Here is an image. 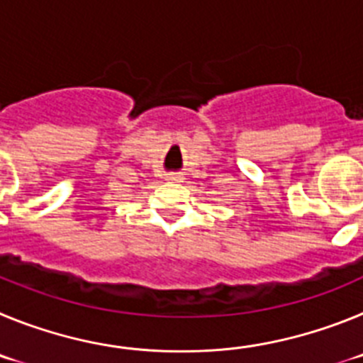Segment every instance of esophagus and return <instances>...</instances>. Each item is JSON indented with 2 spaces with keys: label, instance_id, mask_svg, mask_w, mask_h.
<instances>
[{
  "label": "esophagus",
  "instance_id": "34e87169",
  "mask_svg": "<svg viewBox=\"0 0 363 363\" xmlns=\"http://www.w3.org/2000/svg\"><path fill=\"white\" fill-rule=\"evenodd\" d=\"M167 179H171V182H178V179H182V176L176 174V172H171V174H167Z\"/></svg>",
  "mask_w": 363,
  "mask_h": 363
}]
</instances>
